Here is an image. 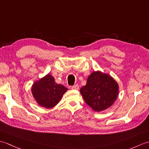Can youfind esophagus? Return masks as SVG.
I'll return each instance as SVG.
<instances>
[{"mask_svg": "<svg viewBox=\"0 0 149 149\" xmlns=\"http://www.w3.org/2000/svg\"><path fill=\"white\" fill-rule=\"evenodd\" d=\"M71 88L72 89H75V90H78L79 87V85L78 84H75L74 86H72V87H71Z\"/></svg>", "mask_w": 149, "mask_h": 149, "instance_id": "obj_1", "label": "esophagus"}]
</instances>
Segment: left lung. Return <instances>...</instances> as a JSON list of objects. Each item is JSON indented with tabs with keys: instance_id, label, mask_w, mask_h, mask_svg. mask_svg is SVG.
<instances>
[{
	"instance_id": "1",
	"label": "left lung",
	"mask_w": 149,
	"mask_h": 149,
	"mask_svg": "<svg viewBox=\"0 0 149 149\" xmlns=\"http://www.w3.org/2000/svg\"><path fill=\"white\" fill-rule=\"evenodd\" d=\"M119 86L107 74L94 72L89 76L87 84L80 89L85 102L95 111H102L111 106L117 99Z\"/></svg>"
}]
</instances>
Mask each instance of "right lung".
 Wrapping results in <instances>:
<instances>
[{"instance_id":"1","label":"right lung","mask_w":149,"mask_h":149,"mask_svg":"<svg viewBox=\"0 0 149 149\" xmlns=\"http://www.w3.org/2000/svg\"><path fill=\"white\" fill-rule=\"evenodd\" d=\"M67 89L64 86L58 84L53 76L47 74L34 83L32 93L39 105L51 109L58 104Z\"/></svg>"}]
</instances>
